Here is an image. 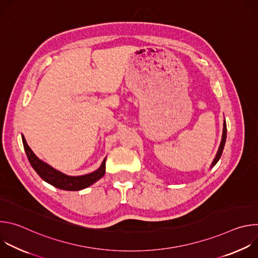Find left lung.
Returning <instances> with one entry per match:
<instances>
[{
    "mask_svg": "<svg viewBox=\"0 0 258 258\" xmlns=\"http://www.w3.org/2000/svg\"><path fill=\"white\" fill-rule=\"evenodd\" d=\"M226 139H227V123H226V120H224V130H223V137H222V142H220V145H219V148L217 150V153L215 155V158L213 159L211 165H210V168L213 167L217 161L219 160L220 156H222L223 154V150H224V147H225V144H226Z\"/></svg>",
    "mask_w": 258,
    "mask_h": 258,
    "instance_id": "8db88e82",
    "label": "left lung"
}]
</instances>
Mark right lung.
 I'll return each mask as SVG.
<instances>
[{
	"label": "right lung",
	"mask_w": 258,
	"mask_h": 258,
	"mask_svg": "<svg viewBox=\"0 0 258 258\" xmlns=\"http://www.w3.org/2000/svg\"><path fill=\"white\" fill-rule=\"evenodd\" d=\"M22 143H23L26 156L32 168L45 181H47L48 183H50V185L58 189L65 190V191H80L90 187L105 174L106 158L103 160L101 166L97 170L84 175L71 176V175L62 173L61 171L53 168L52 166H50L49 164H47L46 162L42 161L41 159L36 157L35 154L32 152V150L29 148V146L27 145L23 135H22Z\"/></svg>",
	"instance_id": "1"
}]
</instances>
